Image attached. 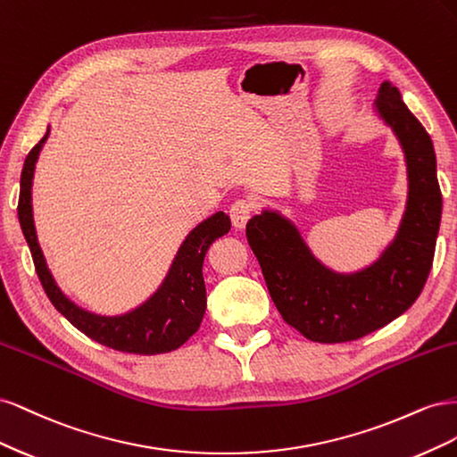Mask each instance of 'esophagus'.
<instances>
[{
  "instance_id": "34e87169",
  "label": "esophagus",
  "mask_w": 457,
  "mask_h": 457,
  "mask_svg": "<svg viewBox=\"0 0 457 457\" xmlns=\"http://www.w3.org/2000/svg\"><path fill=\"white\" fill-rule=\"evenodd\" d=\"M252 213H253V204L252 202H247V200H237V202H234L230 205V212H228L234 228H238V230L244 228L247 220H250Z\"/></svg>"
}]
</instances>
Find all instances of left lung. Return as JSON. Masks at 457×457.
<instances>
[{"mask_svg":"<svg viewBox=\"0 0 457 457\" xmlns=\"http://www.w3.org/2000/svg\"><path fill=\"white\" fill-rule=\"evenodd\" d=\"M376 110L403 145L410 192L396 237L373 265L353 274L329 270L276 212L265 210L245 225L276 309L311 341H354L393 322L420 297L433 267L442 215L433 141L389 81Z\"/></svg>","mask_w":457,"mask_h":457,"instance_id":"left-lung-1","label":"left lung"}]
</instances>
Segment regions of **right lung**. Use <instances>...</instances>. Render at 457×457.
<instances>
[{
	"label": "right lung",
	"instance_id": "add662e5",
	"mask_svg": "<svg viewBox=\"0 0 457 457\" xmlns=\"http://www.w3.org/2000/svg\"><path fill=\"white\" fill-rule=\"evenodd\" d=\"M49 129L24 160L21 175L19 220L32 252L37 278L44 286L53 307L68 322L104 347L133 354L170 353L195 336L205 312V284L202 265L210 245L230 230V219L223 212L212 215L192 230L179 247L171 269L158 292L137 307L120 316H101L79 309L54 284L47 262L37 244L32 215V179L39 150L47 141Z\"/></svg>",
	"mask_w": 457,
	"mask_h": 457
}]
</instances>
